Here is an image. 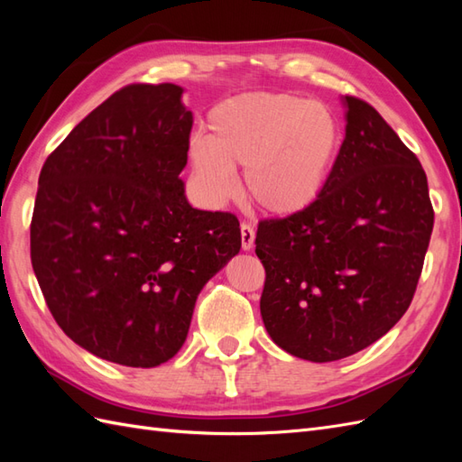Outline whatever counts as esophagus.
Returning a JSON list of instances; mask_svg holds the SVG:
<instances>
[{"label": "esophagus", "mask_w": 462, "mask_h": 462, "mask_svg": "<svg viewBox=\"0 0 462 462\" xmlns=\"http://www.w3.org/2000/svg\"><path fill=\"white\" fill-rule=\"evenodd\" d=\"M240 234H242V250H252L254 248V240H256V232H254V228L250 224L242 222L240 226Z\"/></svg>", "instance_id": "1"}]
</instances>
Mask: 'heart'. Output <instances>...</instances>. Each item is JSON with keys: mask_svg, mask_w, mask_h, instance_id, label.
Returning <instances> with one entry per match:
<instances>
[{"mask_svg": "<svg viewBox=\"0 0 462 462\" xmlns=\"http://www.w3.org/2000/svg\"><path fill=\"white\" fill-rule=\"evenodd\" d=\"M343 123L333 106L290 93H244L218 103L206 116V136L192 141L190 169L214 204L236 190L263 214L288 218L310 210L336 169Z\"/></svg>", "mask_w": 462, "mask_h": 462, "instance_id": "obj_1", "label": "heart"}]
</instances>
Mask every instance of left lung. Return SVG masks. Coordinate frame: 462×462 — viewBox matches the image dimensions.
Here are the masks:
<instances>
[{"mask_svg":"<svg viewBox=\"0 0 462 462\" xmlns=\"http://www.w3.org/2000/svg\"><path fill=\"white\" fill-rule=\"evenodd\" d=\"M343 105L346 139L326 192L256 234L263 326L278 347L316 363L369 347L403 318L435 220L417 156L371 105L349 95Z\"/></svg>","mask_w":462,"mask_h":462,"instance_id":"8db88e82","label":"left lung"}]
</instances>
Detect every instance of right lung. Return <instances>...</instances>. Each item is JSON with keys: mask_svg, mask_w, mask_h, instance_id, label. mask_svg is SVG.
Listing matches in <instances>:
<instances>
[{"mask_svg": "<svg viewBox=\"0 0 462 462\" xmlns=\"http://www.w3.org/2000/svg\"><path fill=\"white\" fill-rule=\"evenodd\" d=\"M182 93L123 87L39 174L32 263L47 308L77 346L126 367L179 353L204 283L242 246L236 216L186 200L192 113Z\"/></svg>", "mask_w": 462, "mask_h": 462, "instance_id": "1", "label": "right lung"}]
</instances>
